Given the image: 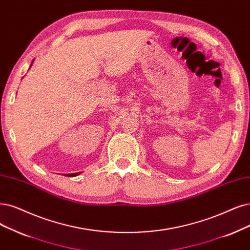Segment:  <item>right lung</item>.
I'll list each match as a JSON object with an SVG mask.
<instances>
[{"mask_svg":"<svg viewBox=\"0 0 250 250\" xmlns=\"http://www.w3.org/2000/svg\"><path fill=\"white\" fill-rule=\"evenodd\" d=\"M78 174H79V173H74V174H68V175H67V176H70V177L72 176V177H73V176H77V175H78Z\"/></svg>","mask_w":250,"mask_h":250,"instance_id":"add662e5","label":"right lung"}]
</instances>
